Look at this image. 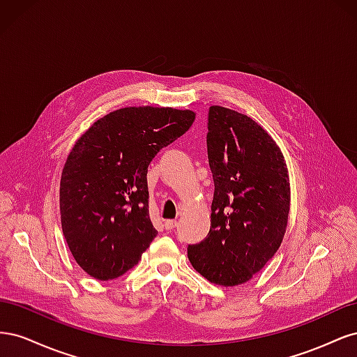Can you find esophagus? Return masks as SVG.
Masks as SVG:
<instances>
[{
    "instance_id": "esophagus-1",
    "label": "esophagus",
    "mask_w": 357,
    "mask_h": 357,
    "mask_svg": "<svg viewBox=\"0 0 357 357\" xmlns=\"http://www.w3.org/2000/svg\"><path fill=\"white\" fill-rule=\"evenodd\" d=\"M164 226H165L167 231H172V229H174L176 226H177V222H176V220H165Z\"/></svg>"
}]
</instances>
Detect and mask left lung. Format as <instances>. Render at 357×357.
<instances>
[{
    "label": "left lung",
    "mask_w": 357,
    "mask_h": 357,
    "mask_svg": "<svg viewBox=\"0 0 357 357\" xmlns=\"http://www.w3.org/2000/svg\"><path fill=\"white\" fill-rule=\"evenodd\" d=\"M207 150L214 181L207 238L188 247L192 266L211 283L248 282L278 250L290 210L282 150L253 119L213 105Z\"/></svg>",
    "instance_id": "left-lung-1"
}]
</instances>
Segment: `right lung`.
Returning <instances> with one entry per match:
<instances>
[{
	"instance_id": "add662e5",
	"label": "right lung",
	"mask_w": 357,
	"mask_h": 357,
	"mask_svg": "<svg viewBox=\"0 0 357 357\" xmlns=\"http://www.w3.org/2000/svg\"><path fill=\"white\" fill-rule=\"evenodd\" d=\"M195 113L171 107H125L96 121L62 169V232L84 273L107 282L142 259L158 231L149 215L147 168L185 134Z\"/></svg>"
}]
</instances>
